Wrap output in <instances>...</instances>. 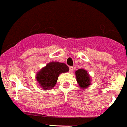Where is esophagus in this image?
Masks as SVG:
<instances>
[{
  "label": "esophagus",
  "mask_w": 127,
  "mask_h": 127,
  "mask_svg": "<svg viewBox=\"0 0 127 127\" xmlns=\"http://www.w3.org/2000/svg\"><path fill=\"white\" fill-rule=\"evenodd\" d=\"M74 70V67L72 66H70L69 67V72H72Z\"/></svg>",
  "instance_id": "34e87169"
}]
</instances>
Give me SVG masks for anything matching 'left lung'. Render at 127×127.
<instances>
[{
  "mask_svg": "<svg viewBox=\"0 0 127 127\" xmlns=\"http://www.w3.org/2000/svg\"><path fill=\"white\" fill-rule=\"evenodd\" d=\"M75 73L78 84L81 88L86 89L90 86V77L86 70L82 68H79Z\"/></svg>",
  "mask_w": 127,
  "mask_h": 127,
  "instance_id": "obj_1",
  "label": "left lung"
}]
</instances>
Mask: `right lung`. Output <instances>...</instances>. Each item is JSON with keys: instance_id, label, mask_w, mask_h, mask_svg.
Here are the masks:
<instances>
[{"instance_id": "1", "label": "right lung", "mask_w": 127, "mask_h": 127, "mask_svg": "<svg viewBox=\"0 0 127 127\" xmlns=\"http://www.w3.org/2000/svg\"><path fill=\"white\" fill-rule=\"evenodd\" d=\"M68 70V67L64 63L52 62L48 64L37 74L36 80L43 89H52L57 82L59 75Z\"/></svg>"}]
</instances>
